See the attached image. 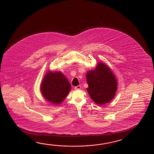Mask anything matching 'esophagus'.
Instances as JSON below:
<instances>
[{
	"instance_id": "esophagus-1",
	"label": "esophagus",
	"mask_w": 154,
	"mask_h": 154,
	"mask_svg": "<svg viewBox=\"0 0 154 154\" xmlns=\"http://www.w3.org/2000/svg\"><path fill=\"white\" fill-rule=\"evenodd\" d=\"M74 88H75V90H80L81 88V86L80 85H78V86H75Z\"/></svg>"
}]
</instances>
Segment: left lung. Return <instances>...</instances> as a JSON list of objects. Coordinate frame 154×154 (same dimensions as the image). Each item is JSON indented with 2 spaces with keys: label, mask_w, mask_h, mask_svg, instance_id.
I'll use <instances>...</instances> for the list:
<instances>
[{
  "label": "left lung",
  "mask_w": 154,
  "mask_h": 154,
  "mask_svg": "<svg viewBox=\"0 0 154 154\" xmlns=\"http://www.w3.org/2000/svg\"><path fill=\"white\" fill-rule=\"evenodd\" d=\"M86 88L92 100L98 105H104L111 101L117 90V80L115 74L108 66L98 63L95 69L86 74Z\"/></svg>",
  "instance_id": "obj_1"
}]
</instances>
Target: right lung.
Segmentation results:
<instances>
[{
    "label": "right lung",
    "mask_w": 154,
    "mask_h": 154,
    "mask_svg": "<svg viewBox=\"0 0 154 154\" xmlns=\"http://www.w3.org/2000/svg\"><path fill=\"white\" fill-rule=\"evenodd\" d=\"M71 85L61 72L48 71L40 85V91L46 101L54 105L61 103L68 95Z\"/></svg>",
    "instance_id": "add662e5"
}]
</instances>
